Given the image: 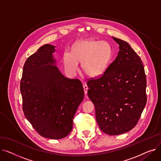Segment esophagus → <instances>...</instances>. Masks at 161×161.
I'll return each instance as SVG.
<instances>
[{
  "label": "esophagus",
  "instance_id": "34e87169",
  "mask_svg": "<svg viewBox=\"0 0 161 161\" xmlns=\"http://www.w3.org/2000/svg\"><path fill=\"white\" fill-rule=\"evenodd\" d=\"M83 86V89H84V92L86 95L87 93V90H88V86L86 85V84H84Z\"/></svg>",
  "mask_w": 161,
  "mask_h": 161
}]
</instances>
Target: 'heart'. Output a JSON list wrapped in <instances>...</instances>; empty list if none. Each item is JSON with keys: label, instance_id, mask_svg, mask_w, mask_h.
I'll return each instance as SVG.
<instances>
[{"label": "heart", "instance_id": "1", "mask_svg": "<svg viewBox=\"0 0 161 161\" xmlns=\"http://www.w3.org/2000/svg\"><path fill=\"white\" fill-rule=\"evenodd\" d=\"M112 47L108 42L95 40L79 42L72 49V53L64 54L66 71L75 75L78 70V63L81 70L88 77L98 78L107 69L112 57Z\"/></svg>", "mask_w": 161, "mask_h": 161}]
</instances>
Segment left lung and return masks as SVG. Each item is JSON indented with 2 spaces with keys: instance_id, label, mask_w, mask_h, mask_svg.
<instances>
[{
  "instance_id": "1",
  "label": "left lung",
  "mask_w": 161,
  "mask_h": 161,
  "mask_svg": "<svg viewBox=\"0 0 161 161\" xmlns=\"http://www.w3.org/2000/svg\"><path fill=\"white\" fill-rule=\"evenodd\" d=\"M119 52L104 74L87 84L100 129L118 135L132 129L144 109L146 77L142 61L127 42L112 37Z\"/></svg>"
}]
</instances>
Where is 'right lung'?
Returning <instances> with one entry per match:
<instances>
[{"label": "right lung", "mask_w": 161, "mask_h": 161, "mask_svg": "<svg viewBox=\"0 0 161 161\" xmlns=\"http://www.w3.org/2000/svg\"><path fill=\"white\" fill-rule=\"evenodd\" d=\"M55 46L45 44L23 66L20 91L24 115L42 136L58 140L70 134L84 98L79 80L68 78L57 66Z\"/></svg>", "instance_id": "obj_1"}]
</instances>
